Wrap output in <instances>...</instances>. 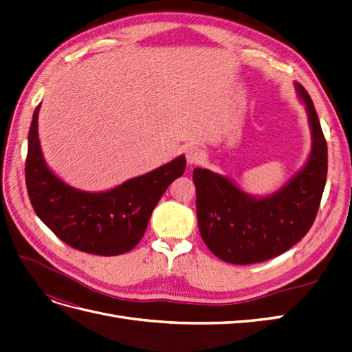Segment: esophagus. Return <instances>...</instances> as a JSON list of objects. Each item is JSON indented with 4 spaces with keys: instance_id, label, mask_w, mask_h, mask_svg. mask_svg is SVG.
Returning <instances> with one entry per match:
<instances>
[{
    "instance_id": "esophagus-1",
    "label": "esophagus",
    "mask_w": 352,
    "mask_h": 352,
    "mask_svg": "<svg viewBox=\"0 0 352 352\" xmlns=\"http://www.w3.org/2000/svg\"><path fill=\"white\" fill-rule=\"evenodd\" d=\"M202 160V153L198 146H189L186 150V162L189 166H195Z\"/></svg>"
}]
</instances>
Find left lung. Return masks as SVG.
I'll use <instances>...</instances> for the list:
<instances>
[{"label": "left lung", "instance_id": "obj_1", "mask_svg": "<svg viewBox=\"0 0 352 352\" xmlns=\"http://www.w3.org/2000/svg\"><path fill=\"white\" fill-rule=\"evenodd\" d=\"M305 105L311 151L274 192L257 197L208 168L194 170L198 228L208 250L230 264H254L283 254L301 241L316 219L327 176V144L310 95L295 82Z\"/></svg>", "mask_w": 352, "mask_h": 352}]
</instances>
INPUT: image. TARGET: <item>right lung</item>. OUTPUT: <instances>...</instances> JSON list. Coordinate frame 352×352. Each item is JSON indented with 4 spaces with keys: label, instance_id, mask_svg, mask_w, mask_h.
<instances>
[{
    "label": "right lung",
    "instance_id": "right-lung-1",
    "mask_svg": "<svg viewBox=\"0 0 352 352\" xmlns=\"http://www.w3.org/2000/svg\"><path fill=\"white\" fill-rule=\"evenodd\" d=\"M28 136L26 186L36 216L72 248L120 255L136 247L168 185L185 173V155L100 192L73 188L48 167L38 136V113Z\"/></svg>",
    "mask_w": 352,
    "mask_h": 352
}]
</instances>
